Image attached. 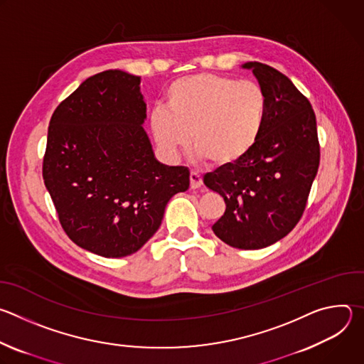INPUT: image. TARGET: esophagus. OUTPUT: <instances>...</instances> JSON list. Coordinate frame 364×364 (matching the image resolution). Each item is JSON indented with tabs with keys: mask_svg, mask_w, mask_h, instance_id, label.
Segmentation results:
<instances>
[{
	"mask_svg": "<svg viewBox=\"0 0 364 364\" xmlns=\"http://www.w3.org/2000/svg\"><path fill=\"white\" fill-rule=\"evenodd\" d=\"M201 184H203L201 176H200L198 173H196V171H191V173H190V187H191L193 190H196V188L201 187Z\"/></svg>",
	"mask_w": 364,
	"mask_h": 364,
	"instance_id": "1",
	"label": "esophagus"
}]
</instances>
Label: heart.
Wrapping results in <instances>:
<instances>
[{
	"mask_svg": "<svg viewBox=\"0 0 364 364\" xmlns=\"http://www.w3.org/2000/svg\"><path fill=\"white\" fill-rule=\"evenodd\" d=\"M166 108L154 109L149 118L164 155L178 157L191 141L200 160L228 167L243 160L261 138L268 97L256 82L197 73L168 86Z\"/></svg>",
	"mask_w": 364,
	"mask_h": 364,
	"instance_id": "b5f03b06",
	"label": "heart"
}]
</instances>
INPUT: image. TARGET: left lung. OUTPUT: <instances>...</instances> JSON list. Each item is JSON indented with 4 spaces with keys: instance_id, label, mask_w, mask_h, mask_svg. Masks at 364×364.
I'll return each mask as SVG.
<instances>
[{
    "instance_id": "1",
    "label": "left lung",
    "mask_w": 364,
    "mask_h": 364,
    "mask_svg": "<svg viewBox=\"0 0 364 364\" xmlns=\"http://www.w3.org/2000/svg\"><path fill=\"white\" fill-rule=\"evenodd\" d=\"M267 93L264 131L233 166L207 173L203 183L226 203L213 225L219 239L237 249L267 247L299 222L320 166L316 114L309 100L279 70L249 62Z\"/></svg>"
}]
</instances>
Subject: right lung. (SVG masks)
<instances>
[{
  "label": "right lung",
  "mask_w": 364,
  "mask_h": 364,
  "mask_svg": "<svg viewBox=\"0 0 364 364\" xmlns=\"http://www.w3.org/2000/svg\"><path fill=\"white\" fill-rule=\"evenodd\" d=\"M139 76L87 77L51 115L43 180L77 246L105 257L139 250L159 230L168 200L190 186L186 167L154 157L142 128Z\"/></svg>",
  "instance_id": "right-lung-1"
}]
</instances>
